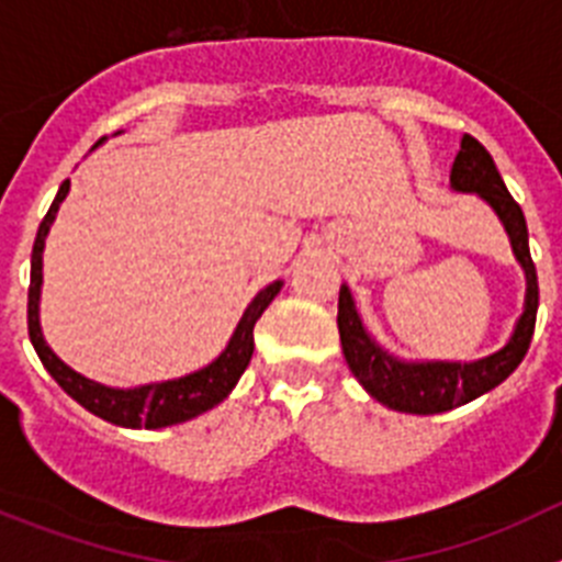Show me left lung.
<instances>
[{"instance_id": "1", "label": "left lung", "mask_w": 562, "mask_h": 562, "mask_svg": "<svg viewBox=\"0 0 562 562\" xmlns=\"http://www.w3.org/2000/svg\"><path fill=\"white\" fill-rule=\"evenodd\" d=\"M450 188L461 193H479L486 205L498 213L506 236L513 241V252L526 272V301L524 315L515 324L513 337L504 349L473 362H408L389 355L380 342L366 331L360 312L355 306L349 286H340L337 297V329H340L342 357L349 362L351 374L360 385L382 402L385 408L402 414H445L459 405L479 400L481 394L493 391L520 366L529 351L538 317V272H535L532 252H529V231H526L524 211L506 191L493 157L475 137H461V151L456 154Z\"/></svg>"}]
</instances>
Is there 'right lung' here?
Wrapping results in <instances>:
<instances>
[{
    "instance_id": "add662e5",
    "label": "right lung",
    "mask_w": 562,
    "mask_h": 562,
    "mask_svg": "<svg viewBox=\"0 0 562 562\" xmlns=\"http://www.w3.org/2000/svg\"><path fill=\"white\" fill-rule=\"evenodd\" d=\"M69 193V180L61 182L56 200L49 205L47 216L42 220L33 241V256H30V290H27V331L30 342L36 349L38 360L44 362V369L49 376L67 391L78 405L89 411V414L101 416V419L121 425V428H168V425H180V422L193 419V416L205 414L213 405H220L233 389H236L238 376L245 374L252 357V326L261 317V312L272 304V297L281 292L284 281H272L270 286L258 292L245 310L241 321H238L236 331H233L231 342L225 346L220 357L207 362L205 369L193 371V374L177 376V380L148 382V385H137V389H109L95 380H87L83 374L72 371L67 362L56 357V351L49 349L47 340L42 335V324H38V297H42V252L44 238H47L49 225L56 220L58 205Z\"/></svg>"
}]
</instances>
